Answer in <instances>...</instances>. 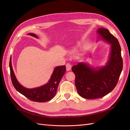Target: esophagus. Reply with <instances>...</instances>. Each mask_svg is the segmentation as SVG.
<instances>
[{
	"label": "esophagus",
	"mask_w": 130,
	"mask_h": 130,
	"mask_svg": "<svg viewBox=\"0 0 130 130\" xmlns=\"http://www.w3.org/2000/svg\"><path fill=\"white\" fill-rule=\"evenodd\" d=\"M66 70L67 71H69L71 70L72 65L70 63H67L66 64Z\"/></svg>",
	"instance_id": "1"
}]
</instances>
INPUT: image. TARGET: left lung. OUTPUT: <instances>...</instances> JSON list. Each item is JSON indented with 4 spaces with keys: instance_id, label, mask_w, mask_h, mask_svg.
Returning a JSON list of instances; mask_svg holds the SVG:
<instances>
[{
    "instance_id": "8db88e82",
    "label": "left lung",
    "mask_w": 130,
    "mask_h": 130,
    "mask_svg": "<svg viewBox=\"0 0 130 130\" xmlns=\"http://www.w3.org/2000/svg\"><path fill=\"white\" fill-rule=\"evenodd\" d=\"M97 31L102 39L111 44L110 58L106 65L96 70L87 64L79 63L72 67L77 92L87 99L101 98L113 91L123 69L121 49L117 38L107 29L99 28Z\"/></svg>"
}]
</instances>
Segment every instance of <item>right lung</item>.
<instances>
[{"mask_svg":"<svg viewBox=\"0 0 130 130\" xmlns=\"http://www.w3.org/2000/svg\"><path fill=\"white\" fill-rule=\"evenodd\" d=\"M28 35L38 38L36 35L28 33ZM11 58H10L9 67L12 83L15 89L29 100L37 102H45L52 100L56 95L60 81L66 71L65 65L56 67L54 69L51 77L47 84L39 87L27 88L20 85L17 80L11 65Z\"/></svg>","mask_w":130,"mask_h":130,"instance_id":"right-lung-1","label":"right lung"}]
</instances>
